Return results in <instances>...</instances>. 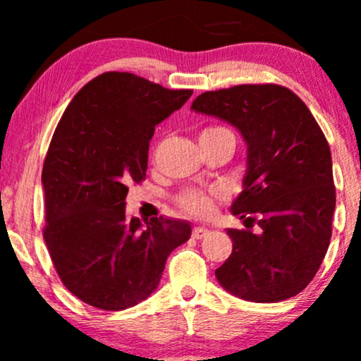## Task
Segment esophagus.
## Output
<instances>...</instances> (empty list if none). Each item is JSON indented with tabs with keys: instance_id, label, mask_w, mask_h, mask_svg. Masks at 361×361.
<instances>
[{
	"instance_id": "obj_1",
	"label": "esophagus",
	"mask_w": 361,
	"mask_h": 361,
	"mask_svg": "<svg viewBox=\"0 0 361 361\" xmlns=\"http://www.w3.org/2000/svg\"><path fill=\"white\" fill-rule=\"evenodd\" d=\"M207 234H209V229H207V227H202V226H195L193 231H192V235L195 239L205 238Z\"/></svg>"
}]
</instances>
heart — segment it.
<instances>
[{"label":"heart","mask_w":361,"mask_h":361,"mask_svg":"<svg viewBox=\"0 0 361 361\" xmlns=\"http://www.w3.org/2000/svg\"><path fill=\"white\" fill-rule=\"evenodd\" d=\"M217 130H224L222 127H210L205 128L202 132L204 134H210V132H217ZM224 193L222 190H202V188H186L176 197V204L181 210L185 212L195 215V217H207V215L212 214L215 200L222 198Z\"/></svg>","instance_id":"heart-1"}]
</instances>
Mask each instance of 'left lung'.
I'll use <instances>...</instances> for the list:
<instances>
[{
    "mask_svg": "<svg viewBox=\"0 0 361 361\" xmlns=\"http://www.w3.org/2000/svg\"><path fill=\"white\" fill-rule=\"evenodd\" d=\"M198 114L226 120L247 144L244 190L234 215L259 233L227 229L233 252L215 270L229 293L280 302L312 281L331 241L336 207L329 144L304 102L280 85H239L205 91Z\"/></svg>",
    "mask_w": 361,
    "mask_h": 361,
    "instance_id": "1",
    "label": "left lung"
}]
</instances>
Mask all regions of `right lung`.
Returning <instances> with one entry per match:
<instances>
[{"label":"right lung","instance_id":"1","mask_svg":"<svg viewBox=\"0 0 361 361\" xmlns=\"http://www.w3.org/2000/svg\"><path fill=\"white\" fill-rule=\"evenodd\" d=\"M192 90H168L110 71L78 91L44 161V239L64 287L85 304L123 310L157 288L168 256L186 243V221L126 219L128 185L146 178L157 123Z\"/></svg>","mask_w":361,"mask_h":361}]
</instances>
